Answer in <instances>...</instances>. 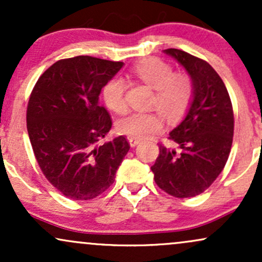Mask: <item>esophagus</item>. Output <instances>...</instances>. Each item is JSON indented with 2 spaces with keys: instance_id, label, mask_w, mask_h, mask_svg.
<instances>
[{
  "instance_id": "34e87169",
  "label": "esophagus",
  "mask_w": 262,
  "mask_h": 262,
  "mask_svg": "<svg viewBox=\"0 0 262 262\" xmlns=\"http://www.w3.org/2000/svg\"><path fill=\"white\" fill-rule=\"evenodd\" d=\"M128 141H129V144H130L132 148H134V146H137L138 144L141 143L140 139H135V138H129Z\"/></svg>"
}]
</instances>
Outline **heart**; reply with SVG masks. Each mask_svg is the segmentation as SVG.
<instances>
[{"label": "heart", "instance_id": "heart-1", "mask_svg": "<svg viewBox=\"0 0 262 262\" xmlns=\"http://www.w3.org/2000/svg\"><path fill=\"white\" fill-rule=\"evenodd\" d=\"M133 73L146 85L155 90L152 103L169 118H176L187 110L193 95V83L185 73H173L172 68L159 58H145L133 66ZM125 81L113 76L102 87V98L106 106L116 113L127 111ZM162 127L161 117L156 112H132L117 123L121 134L135 139H145Z\"/></svg>", "mask_w": 262, "mask_h": 262}]
</instances>
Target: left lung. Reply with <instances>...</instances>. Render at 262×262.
Returning a JSON list of instances; mask_svg holds the SVG:
<instances>
[{
    "instance_id": "8db88e82",
    "label": "left lung",
    "mask_w": 262,
    "mask_h": 262,
    "mask_svg": "<svg viewBox=\"0 0 262 262\" xmlns=\"http://www.w3.org/2000/svg\"><path fill=\"white\" fill-rule=\"evenodd\" d=\"M164 52L191 76L193 100L185 119L169 135L180 151L160 144L151 171L166 193L194 197L215 181L227 164L234 134L233 106L223 80L208 62L180 49Z\"/></svg>"
}]
</instances>
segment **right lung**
<instances>
[{"instance_id":"add662e5","label":"right lung","mask_w":262,"mask_h":262,"mask_svg":"<svg viewBox=\"0 0 262 262\" xmlns=\"http://www.w3.org/2000/svg\"><path fill=\"white\" fill-rule=\"evenodd\" d=\"M122 61L80 55L39 77L27 107V130L41 172L65 197L92 200L114 182L129 148L125 137L97 145L112 128L100 104L102 87Z\"/></svg>"}]
</instances>
